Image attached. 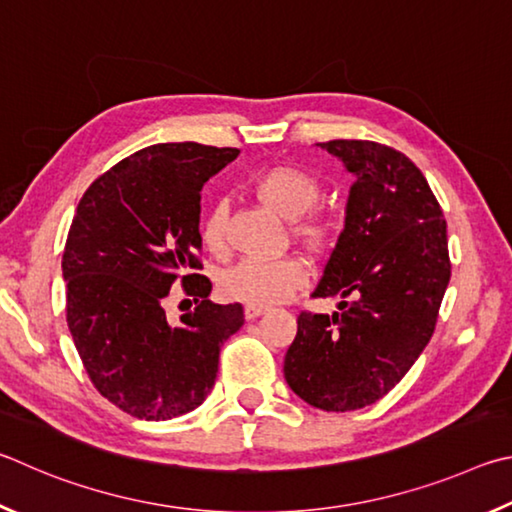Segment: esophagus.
Instances as JSON below:
<instances>
[{
    "label": "esophagus",
    "mask_w": 512,
    "mask_h": 512,
    "mask_svg": "<svg viewBox=\"0 0 512 512\" xmlns=\"http://www.w3.org/2000/svg\"><path fill=\"white\" fill-rule=\"evenodd\" d=\"M265 310H267L265 306H251V303H247V306H245V317L247 319H256V317H261Z\"/></svg>",
    "instance_id": "1"
}]
</instances>
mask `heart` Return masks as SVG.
I'll list each match as a JSON object with an SVG mask.
<instances>
[{
	"mask_svg": "<svg viewBox=\"0 0 512 512\" xmlns=\"http://www.w3.org/2000/svg\"><path fill=\"white\" fill-rule=\"evenodd\" d=\"M254 195L267 209L292 220L290 231L312 254L324 251L333 236V224L326 215L308 213L319 202L321 184L317 177L294 166H272L261 170L251 182ZM224 224L227 209L213 202L200 222L202 242L211 251L224 247ZM308 281V267L297 256L279 258H245L220 276V290L227 299L267 306L283 301Z\"/></svg>",
	"mask_w": 512,
	"mask_h": 512,
	"instance_id": "b5f03b06",
	"label": "heart"
}]
</instances>
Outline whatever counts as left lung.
Listing matches in <instances>:
<instances>
[{
    "label": "left lung",
    "instance_id": "left-lung-1",
    "mask_svg": "<svg viewBox=\"0 0 512 512\" xmlns=\"http://www.w3.org/2000/svg\"><path fill=\"white\" fill-rule=\"evenodd\" d=\"M344 161L355 182L346 224L315 299L339 312L297 317L285 353L290 389L324 411H355L387 396L434 335L452 276L447 224L425 175L375 141L317 143Z\"/></svg>",
    "mask_w": 512,
    "mask_h": 512
}]
</instances>
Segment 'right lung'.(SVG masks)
I'll list each match as a JSON object with an SVG mask.
<instances>
[{"label": "right lung", "instance_id": "right-lung-1", "mask_svg": "<svg viewBox=\"0 0 512 512\" xmlns=\"http://www.w3.org/2000/svg\"><path fill=\"white\" fill-rule=\"evenodd\" d=\"M238 148L155 143L87 188L67 233V324L103 398L141 420L200 407L218 375L220 346L245 324L240 303L209 301L202 274L200 191ZM175 280L198 303L177 327L163 299Z\"/></svg>", "mask_w": 512, "mask_h": 512}]
</instances>
